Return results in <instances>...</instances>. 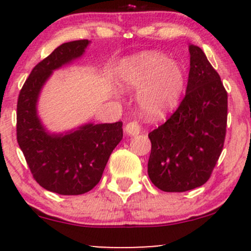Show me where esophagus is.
Instances as JSON below:
<instances>
[{
	"mask_svg": "<svg viewBox=\"0 0 251 251\" xmlns=\"http://www.w3.org/2000/svg\"><path fill=\"white\" fill-rule=\"evenodd\" d=\"M140 132V127L135 122L128 123L125 127V133L127 135H131V137H134V135H138Z\"/></svg>",
	"mask_w": 251,
	"mask_h": 251,
	"instance_id": "obj_1",
	"label": "esophagus"
}]
</instances>
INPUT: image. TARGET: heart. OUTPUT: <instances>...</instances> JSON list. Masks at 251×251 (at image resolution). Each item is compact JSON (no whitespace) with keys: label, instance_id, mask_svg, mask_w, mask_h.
Returning a JSON list of instances; mask_svg holds the SVG:
<instances>
[{"label":"heart","instance_id":"b5f03b06","mask_svg":"<svg viewBox=\"0 0 251 251\" xmlns=\"http://www.w3.org/2000/svg\"><path fill=\"white\" fill-rule=\"evenodd\" d=\"M117 82L123 91L138 89L137 101L142 114L146 119L157 120L178 105L185 76L179 63L158 51L145 50L119 62Z\"/></svg>","mask_w":251,"mask_h":251}]
</instances>
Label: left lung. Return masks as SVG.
Masks as SVG:
<instances>
[{
  "label": "left lung",
  "mask_w": 251,
  "mask_h": 251,
  "mask_svg": "<svg viewBox=\"0 0 251 251\" xmlns=\"http://www.w3.org/2000/svg\"><path fill=\"white\" fill-rule=\"evenodd\" d=\"M188 87L179 107L149 133L148 174L165 192H184L206 183L224 145L227 94L204 51L189 46Z\"/></svg>",
  "instance_id": "1"
}]
</instances>
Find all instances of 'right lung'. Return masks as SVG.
<instances>
[{"label":"right lung","instance_id":"obj_1","mask_svg":"<svg viewBox=\"0 0 251 251\" xmlns=\"http://www.w3.org/2000/svg\"><path fill=\"white\" fill-rule=\"evenodd\" d=\"M88 40L62 43L33 68L17 100V143L34 179L59 195L88 192L101 179L114 148L123 139V123H87L60 133L46 128L37 114L43 86L54 71L80 59Z\"/></svg>","mask_w":251,"mask_h":251}]
</instances>
